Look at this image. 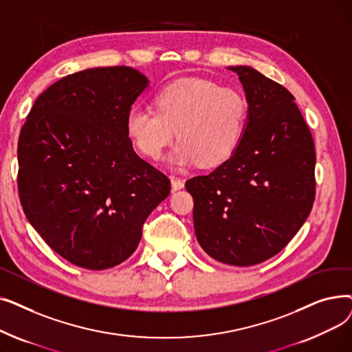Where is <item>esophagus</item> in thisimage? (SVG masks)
Here are the masks:
<instances>
[{"label": "esophagus", "instance_id": "34e87169", "mask_svg": "<svg viewBox=\"0 0 352 352\" xmlns=\"http://www.w3.org/2000/svg\"><path fill=\"white\" fill-rule=\"evenodd\" d=\"M171 186H173V190H174V191H178V190L184 188V181H182L181 178L173 175V177H171Z\"/></svg>", "mask_w": 352, "mask_h": 352}]
</instances>
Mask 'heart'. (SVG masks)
Here are the masks:
<instances>
[{
    "mask_svg": "<svg viewBox=\"0 0 352 352\" xmlns=\"http://www.w3.org/2000/svg\"><path fill=\"white\" fill-rule=\"evenodd\" d=\"M155 109L134 108L126 135L148 158L158 160L175 134L174 165L215 166L228 160L243 138L248 104L235 88L204 78H182L160 89Z\"/></svg>",
    "mask_w": 352,
    "mask_h": 352,
    "instance_id": "1",
    "label": "heart"
}]
</instances>
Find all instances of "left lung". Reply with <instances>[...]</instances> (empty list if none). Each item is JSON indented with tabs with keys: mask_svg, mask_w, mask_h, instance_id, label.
I'll list each match as a JSON object with an SVG mask.
<instances>
[{
	"mask_svg": "<svg viewBox=\"0 0 352 352\" xmlns=\"http://www.w3.org/2000/svg\"><path fill=\"white\" fill-rule=\"evenodd\" d=\"M238 74L248 120L234 154L186 182L194 230L214 260L250 267L278 254L308 218L316 198V148L294 96L247 65Z\"/></svg>",
	"mask_w": 352,
	"mask_h": 352,
	"instance_id": "obj_1",
	"label": "left lung"
}]
</instances>
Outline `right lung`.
<instances>
[{
  "mask_svg": "<svg viewBox=\"0 0 352 352\" xmlns=\"http://www.w3.org/2000/svg\"><path fill=\"white\" fill-rule=\"evenodd\" d=\"M148 80L131 67L89 68L50 85L18 138V194L30 224L67 261H125L171 181L137 155L125 121Z\"/></svg>",
  "mask_w": 352,
  "mask_h": 352,
  "instance_id": "right-lung-1",
  "label": "right lung"
}]
</instances>
